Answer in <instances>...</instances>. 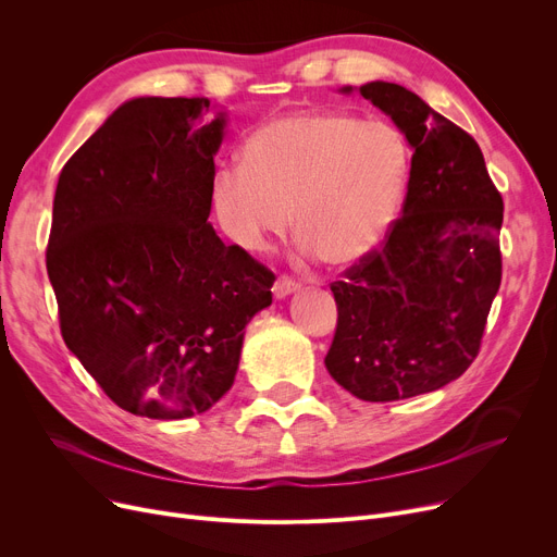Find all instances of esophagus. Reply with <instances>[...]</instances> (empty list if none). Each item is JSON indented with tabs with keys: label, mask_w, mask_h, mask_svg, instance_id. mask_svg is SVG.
Masks as SVG:
<instances>
[{
	"label": "esophagus",
	"mask_w": 557,
	"mask_h": 557,
	"mask_svg": "<svg viewBox=\"0 0 557 557\" xmlns=\"http://www.w3.org/2000/svg\"><path fill=\"white\" fill-rule=\"evenodd\" d=\"M300 288V284L296 282V280H290V277H286V275H280L277 280H275V284H273V296L275 298H286V296H290V294H296V290Z\"/></svg>",
	"instance_id": "obj_1"
}]
</instances>
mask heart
<instances>
[{
    "label": "heart",
    "mask_w": 557,
    "mask_h": 557,
    "mask_svg": "<svg viewBox=\"0 0 557 557\" xmlns=\"http://www.w3.org/2000/svg\"><path fill=\"white\" fill-rule=\"evenodd\" d=\"M411 178V146L391 122L343 110L288 112L255 128L242 164L210 183L214 219L244 252L269 250L288 227L300 250L347 267L384 244Z\"/></svg>",
    "instance_id": "b5f03b06"
}]
</instances>
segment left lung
I'll use <instances>...</instances> for the list:
<instances>
[{
  "mask_svg": "<svg viewBox=\"0 0 557 557\" xmlns=\"http://www.w3.org/2000/svg\"><path fill=\"white\" fill-rule=\"evenodd\" d=\"M359 92L411 144V178L384 246L332 284L325 366L355 397L395 401L447 386L476 359L502 284L504 200L476 139L416 92L386 81Z\"/></svg>",
  "mask_w": 557,
  "mask_h": 557,
  "instance_id": "8db88e82",
  "label": "left lung"
}]
</instances>
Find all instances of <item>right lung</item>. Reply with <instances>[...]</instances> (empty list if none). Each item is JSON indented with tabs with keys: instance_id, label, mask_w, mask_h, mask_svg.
<instances>
[{
	"instance_id": "obj_1",
	"label": "right lung",
	"mask_w": 557,
	"mask_h": 557,
	"mask_svg": "<svg viewBox=\"0 0 557 557\" xmlns=\"http://www.w3.org/2000/svg\"><path fill=\"white\" fill-rule=\"evenodd\" d=\"M225 112L210 99L139 97L67 160L47 273L70 352L124 411L183 420L234 384L244 330L275 275L210 219Z\"/></svg>"
}]
</instances>
